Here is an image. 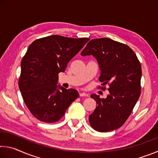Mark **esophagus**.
<instances>
[{"mask_svg":"<svg viewBox=\"0 0 158 158\" xmlns=\"http://www.w3.org/2000/svg\"><path fill=\"white\" fill-rule=\"evenodd\" d=\"M79 95L80 97H89V94H87V93H79Z\"/></svg>","mask_w":158,"mask_h":158,"instance_id":"1","label":"esophagus"}]
</instances>
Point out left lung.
<instances>
[{
    "label": "left lung",
    "instance_id": "8db88e82",
    "mask_svg": "<svg viewBox=\"0 0 158 158\" xmlns=\"http://www.w3.org/2000/svg\"><path fill=\"white\" fill-rule=\"evenodd\" d=\"M93 55L100 69L99 80L108 84L106 98L92 94L97 102L89 116L91 127L106 132L118 129L127 121L141 94V66L135 53L127 45L103 37L91 40L81 53ZM105 90V87H101Z\"/></svg>",
    "mask_w": 158,
    "mask_h": 158
}]
</instances>
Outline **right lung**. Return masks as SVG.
Returning <instances> with one entry per match:
<instances>
[{"label": "right lung", "instance_id": "1", "mask_svg": "<svg viewBox=\"0 0 158 158\" xmlns=\"http://www.w3.org/2000/svg\"><path fill=\"white\" fill-rule=\"evenodd\" d=\"M89 40L55 35L37 39L28 47L21 63L19 87L26 106L39 121H58L79 97L77 90L57 85L58 74L65 72Z\"/></svg>", "mask_w": 158, "mask_h": 158}]
</instances>
